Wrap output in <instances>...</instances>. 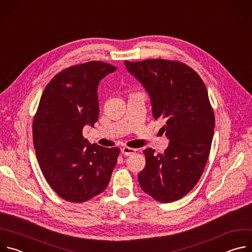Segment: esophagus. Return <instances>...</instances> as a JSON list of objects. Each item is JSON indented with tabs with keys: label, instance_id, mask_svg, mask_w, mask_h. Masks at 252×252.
Masks as SVG:
<instances>
[{
	"label": "esophagus",
	"instance_id": "1",
	"mask_svg": "<svg viewBox=\"0 0 252 252\" xmlns=\"http://www.w3.org/2000/svg\"><path fill=\"white\" fill-rule=\"evenodd\" d=\"M135 152H136L135 149H131V148H127V147L122 149V154L125 156H130V155L134 154Z\"/></svg>",
	"mask_w": 252,
	"mask_h": 252
}]
</instances>
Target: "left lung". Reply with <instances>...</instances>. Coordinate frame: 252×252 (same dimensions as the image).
<instances>
[{
    "label": "left lung",
    "instance_id": "1",
    "mask_svg": "<svg viewBox=\"0 0 252 252\" xmlns=\"http://www.w3.org/2000/svg\"><path fill=\"white\" fill-rule=\"evenodd\" d=\"M125 64L149 93L154 118L165 121L162 129L169 139L163 154L143 151L146 166L138 184L159 202L175 201L195 187L209 157L215 119L206 87L193 68L178 61Z\"/></svg>",
    "mask_w": 252,
    "mask_h": 252
}]
</instances>
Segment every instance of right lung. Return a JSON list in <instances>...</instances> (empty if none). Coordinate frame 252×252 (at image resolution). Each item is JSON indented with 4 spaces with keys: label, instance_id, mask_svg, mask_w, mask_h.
<instances>
[{
    "label": "right lung",
    "instance_id": "obj_1",
    "mask_svg": "<svg viewBox=\"0 0 252 252\" xmlns=\"http://www.w3.org/2000/svg\"><path fill=\"white\" fill-rule=\"evenodd\" d=\"M117 66L99 61L68 66L45 88L32 121V140L39 165L55 192L82 203L101 193L110 183L119 148L90 145L86 125L98 120L97 86Z\"/></svg>",
    "mask_w": 252,
    "mask_h": 252
}]
</instances>
